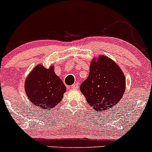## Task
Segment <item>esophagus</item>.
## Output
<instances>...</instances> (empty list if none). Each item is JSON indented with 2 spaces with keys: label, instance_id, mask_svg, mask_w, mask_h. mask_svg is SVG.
I'll list each match as a JSON object with an SVG mask.
<instances>
[{
  "label": "esophagus",
  "instance_id": "1",
  "mask_svg": "<svg viewBox=\"0 0 152 152\" xmlns=\"http://www.w3.org/2000/svg\"><path fill=\"white\" fill-rule=\"evenodd\" d=\"M71 89H79V84H78V83H76V84H73L72 86H71Z\"/></svg>",
  "mask_w": 152,
  "mask_h": 152
}]
</instances>
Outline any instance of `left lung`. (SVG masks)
<instances>
[{"label":"left lung","instance_id":"8db88e82","mask_svg":"<svg viewBox=\"0 0 152 152\" xmlns=\"http://www.w3.org/2000/svg\"><path fill=\"white\" fill-rule=\"evenodd\" d=\"M86 102L96 111L104 112L122 99L126 79L115 61L104 56L91 61L89 74L80 86Z\"/></svg>","mask_w":152,"mask_h":152}]
</instances>
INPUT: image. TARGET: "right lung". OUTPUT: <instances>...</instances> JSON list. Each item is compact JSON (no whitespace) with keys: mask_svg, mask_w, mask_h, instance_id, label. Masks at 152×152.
<instances>
[{"mask_svg":"<svg viewBox=\"0 0 152 152\" xmlns=\"http://www.w3.org/2000/svg\"><path fill=\"white\" fill-rule=\"evenodd\" d=\"M25 91L31 104L44 110H50L62 99L66 86L54 72V67L45 68L39 64L28 75Z\"/></svg>","mask_w":152,"mask_h":152,"instance_id":"obj_1","label":"right lung"}]
</instances>
